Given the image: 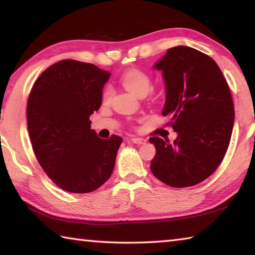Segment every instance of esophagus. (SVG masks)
Returning <instances> with one entry per match:
<instances>
[{
  "label": "esophagus",
  "instance_id": "34e87169",
  "mask_svg": "<svg viewBox=\"0 0 255 255\" xmlns=\"http://www.w3.org/2000/svg\"><path fill=\"white\" fill-rule=\"evenodd\" d=\"M130 141L133 144H137V145H143L146 143V139H144V138H140V137H131Z\"/></svg>",
  "mask_w": 255,
  "mask_h": 255
}]
</instances>
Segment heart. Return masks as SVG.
<instances>
[{"instance_id":"obj_1","label":"heart","mask_w":255,"mask_h":255,"mask_svg":"<svg viewBox=\"0 0 255 255\" xmlns=\"http://www.w3.org/2000/svg\"><path fill=\"white\" fill-rule=\"evenodd\" d=\"M122 84L129 92L137 97H145L153 88L152 79L145 72L139 70H130L123 75ZM112 96L111 88H107L103 92V100L108 101Z\"/></svg>"}]
</instances>
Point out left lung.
<instances>
[{"label": "left lung", "instance_id": "obj_1", "mask_svg": "<svg viewBox=\"0 0 255 255\" xmlns=\"http://www.w3.org/2000/svg\"><path fill=\"white\" fill-rule=\"evenodd\" d=\"M154 68L165 84L162 115L178 137L173 143L149 138L156 148L150 171L170 187L196 185L214 173L230 145L235 118L230 88L215 60L188 46L167 49Z\"/></svg>", "mask_w": 255, "mask_h": 255}]
</instances>
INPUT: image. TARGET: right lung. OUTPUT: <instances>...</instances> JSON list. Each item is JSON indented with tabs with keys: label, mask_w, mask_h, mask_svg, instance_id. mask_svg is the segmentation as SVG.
Returning <instances> with one entry per match:
<instances>
[{
	"label": "right lung",
	"mask_w": 255,
	"mask_h": 255,
	"mask_svg": "<svg viewBox=\"0 0 255 255\" xmlns=\"http://www.w3.org/2000/svg\"><path fill=\"white\" fill-rule=\"evenodd\" d=\"M110 73L64 59L38 77L28 99L32 148L46 174L73 193L94 191L110 178L123 138H99L90 116L102 102Z\"/></svg>",
	"instance_id": "right-lung-1"
}]
</instances>
